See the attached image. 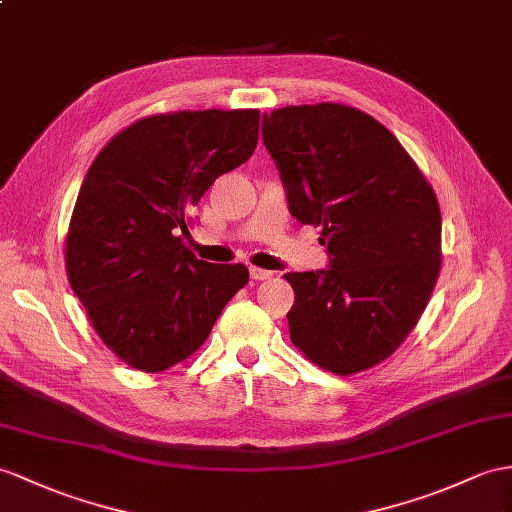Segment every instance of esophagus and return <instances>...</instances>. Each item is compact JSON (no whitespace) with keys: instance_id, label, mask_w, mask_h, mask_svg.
I'll list each match as a JSON object with an SVG mask.
<instances>
[{"instance_id":"1","label":"esophagus","mask_w":512,"mask_h":512,"mask_svg":"<svg viewBox=\"0 0 512 512\" xmlns=\"http://www.w3.org/2000/svg\"><path fill=\"white\" fill-rule=\"evenodd\" d=\"M249 276H252V280H269L273 276V271L252 267V269H249Z\"/></svg>"}]
</instances>
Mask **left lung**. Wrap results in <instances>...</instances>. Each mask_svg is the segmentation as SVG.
I'll use <instances>...</instances> for the list:
<instances>
[{
	"instance_id": "left-lung-1",
	"label": "left lung",
	"mask_w": 512,
	"mask_h": 512,
	"mask_svg": "<svg viewBox=\"0 0 512 512\" xmlns=\"http://www.w3.org/2000/svg\"><path fill=\"white\" fill-rule=\"evenodd\" d=\"M291 215L321 226L330 267L284 273L291 341L336 376L389 358L417 326L441 271V210L402 143L345 104L263 117Z\"/></svg>"
}]
</instances>
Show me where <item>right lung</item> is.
Masks as SVG:
<instances>
[{
	"label": "right lung",
	"mask_w": 512,
	"mask_h": 512,
	"mask_svg": "<svg viewBox=\"0 0 512 512\" xmlns=\"http://www.w3.org/2000/svg\"><path fill=\"white\" fill-rule=\"evenodd\" d=\"M260 112L180 110L134 121L106 143L80 186L65 265L95 332L130 367L158 373L204 345L249 280L182 243L223 173L254 154Z\"/></svg>",
	"instance_id": "right-lung-1"
}]
</instances>
